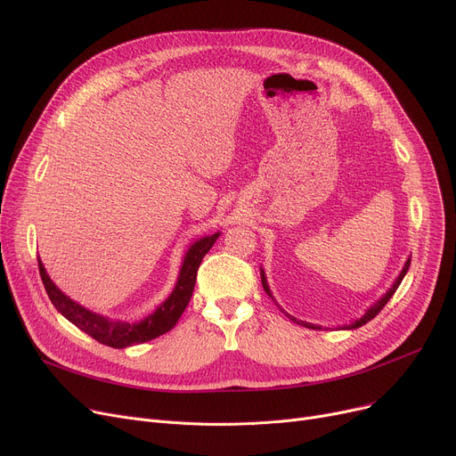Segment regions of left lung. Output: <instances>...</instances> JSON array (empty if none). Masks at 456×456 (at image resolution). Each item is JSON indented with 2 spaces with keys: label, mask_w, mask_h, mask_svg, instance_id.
Returning a JSON list of instances; mask_svg holds the SVG:
<instances>
[{
  "label": "left lung",
  "mask_w": 456,
  "mask_h": 456,
  "mask_svg": "<svg viewBox=\"0 0 456 456\" xmlns=\"http://www.w3.org/2000/svg\"><path fill=\"white\" fill-rule=\"evenodd\" d=\"M409 268H411V258L409 260H406V265H404V268H403V272L399 273V277L395 279V282L392 284V289L385 294V296H382L371 308H368V313L362 316V318H358V320H354L351 325H346L344 329H356V327H362L364 323H368L370 320H373L379 313H380V310L382 308H385V305L390 301V297L395 294V290L399 289V284H401V281H403V277H404V273L406 272H409ZM260 277H262V286H265V292L268 294V296H272V292H270V289H268V282H266V277H265V272H260ZM290 320H294V322H297L294 316H289ZM301 325H305V327H308V329H320V327H316V325H310V323H305V322H299Z\"/></svg>",
  "instance_id": "8db88e82"
}]
</instances>
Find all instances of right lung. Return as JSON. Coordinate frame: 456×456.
<instances>
[{"label": "right lung", "mask_w": 456, "mask_h": 456, "mask_svg": "<svg viewBox=\"0 0 456 456\" xmlns=\"http://www.w3.org/2000/svg\"><path fill=\"white\" fill-rule=\"evenodd\" d=\"M218 236L220 234L216 232L212 236L201 238L200 242H196L188 249L181 273H179V281L175 284L172 296L167 297L151 316H148L146 320H142L138 323L110 322L100 314L90 313V310L74 303L57 289L53 281L50 279V275L45 273L40 260H38V272L44 282V289L47 292V297L52 299L53 306L68 322L74 323L77 329H81L83 332L88 334V337L98 340L103 346H109L114 349H124L134 344L150 342L160 337V334L170 330L177 323V320L184 313V308L191 297V292H194L198 268L201 265V260L208 253V249L214 246V242L218 240Z\"/></svg>", "instance_id": "obj_1"}]
</instances>
